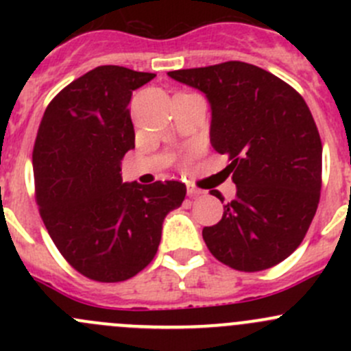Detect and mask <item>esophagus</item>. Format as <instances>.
<instances>
[{
    "instance_id": "1",
    "label": "esophagus",
    "mask_w": 351,
    "mask_h": 351,
    "mask_svg": "<svg viewBox=\"0 0 351 351\" xmlns=\"http://www.w3.org/2000/svg\"><path fill=\"white\" fill-rule=\"evenodd\" d=\"M186 193H189V197H200L204 195V190L197 189L195 185H192V183H186Z\"/></svg>"
}]
</instances>
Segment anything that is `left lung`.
Wrapping results in <instances>:
<instances>
[{"label":"left lung","mask_w":351,"mask_h":351,"mask_svg":"<svg viewBox=\"0 0 351 351\" xmlns=\"http://www.w3.org/2000/svg\"><path fill=\"white\" fill-rule=\"evenodd\" d=\"M168 76L205 95L212 147L231 159L236 198L204 228L205 244L234 270L275 267L302 243L319 204L323 146L309 107L280 77L241 61Z\"/></svg>","instance_id":"left-lung-1"}]
</instances>
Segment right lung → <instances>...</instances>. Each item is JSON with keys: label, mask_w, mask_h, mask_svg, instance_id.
<instances>
[{"label": "right lung", "mask_w": 351, "mask_h": 351, "mask_svg": "<svg viewBox=\"0 0 351 351\" xmlns=\"http://www.w3.org/2000/svg\"><path fill=\"white\" fill-rule=\"evenodd\" d=\"M153 73L98 66L49 104L34 147L40 217L67 263L97 282H122L153 261L162 221L185 200L182 182L122 183L134 147L129 104Z\"/></svg>", "instance_id": "add662e5"}]
</instances>
